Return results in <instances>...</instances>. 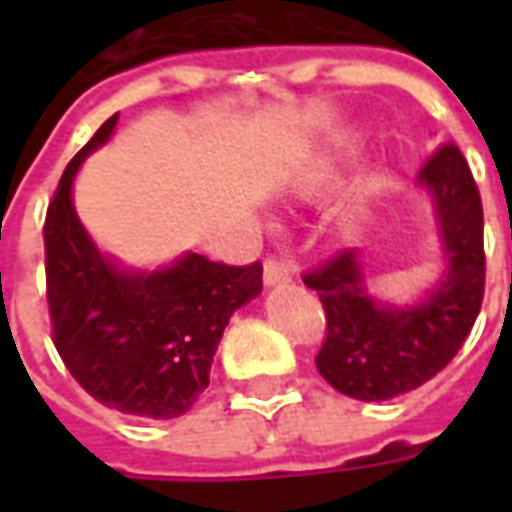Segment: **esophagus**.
Wrapping results in <instances>:
<instances>
[{"mask_svg": "<svg viewBox=\"0 0 512 512\" xmlns=\"http://www.w3.org/2000/svg\"><path fill=\"white\" fill-rule=\"evenodd\" d=\"M263 282L266 285H282V282H290V266L279 257H266L263 263Z\"/></svg>", "mask_w": 512, "mask_h": 512, "instance_id": "obj_1", "label": "esophagus"}]
</instances>
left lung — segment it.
I'll list each match as a JSON object with an SVG mask.
<instances>
[{"mask_svg":"<svg viewBox=\"0 0 512 512\" xmlns=\"http://www.w3.org/2000/svg\"><path fill=\"white\" fill-rule=\"evenodd\" d=\"M419 183L436 202L450 266L422 304L411 310L376 304L367 296L356 249H340L304 274L326 315L318 373L356 400H389L441 373L483 307V200L458 145L436 147L419 169Z\"/></svg>","mask_w":512,"mask_h":512,"instance_id":"obj_1","label":"left lung"}]
</instances>
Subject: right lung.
I'll return each mask as SVG.
<instances>
[{
    "instance_id": "add662e5",
    "label": "right lung",
    "mask_w": 512,
    "mask_h": 512,
    "mask_svg": "<svg viewBox=\"0 0 512 512\" xmlns=\"http://www.w3.org/2000/svg\"><path fill=\"white\" fill-rule=\"evenodd\" d=\"M117 115L71 158L43 224L51 340L87 395L120 414L175 419L205 392L230 315L263 290V266L186 255L153 274H126L98 255L71 202L87 153Z\"/></svg>"
}]
</instances>
